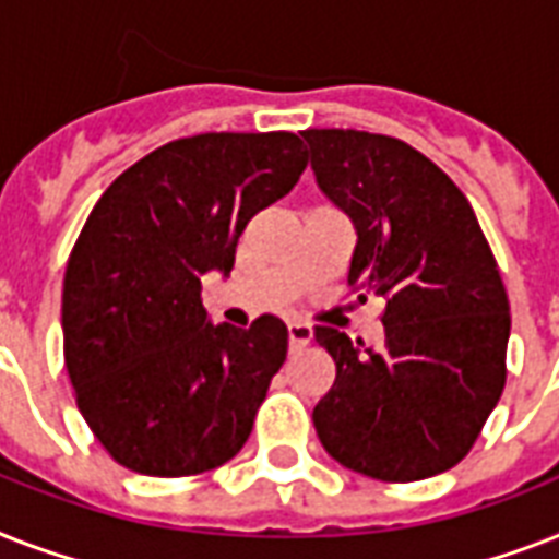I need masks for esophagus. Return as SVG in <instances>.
I'll return each instance as SVG.
<instances>
[{
  "mask_svg": "<svg viewBox=\"0 0 559 559\" xmlns=\"http://www.w3.org/2000/svg\"><path fill=\"white\" fill-rule=\"evenodd\" d=\"M287 336H289V348L298 350L305 348L307 342L313 340V328L305 322H289L287 324Z\"/></svg>",
  "mask_w": 559,
  "mask_h": 559,
  "instance_id": "obj_1",
  "label": "esophagus"
}]
</instances>
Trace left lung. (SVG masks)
Masks as SVG:
<instances>
[{
  "label": "left lung",
  "instance_id": "left-lung-1",
  "mask_svg": "<svg viewBox=\"0 0 559 559\" xmlns=\"http://www.w3.org/2000/svg\"><path fill=\"white\" fill-rule=\"evenodd\" d=\"M316 186L350 219L348 284L385 298L377 348L336 328V362L313 408L342 467L420 481L455 467L504 389L511 305L467 197L424 153L362 130H305ZM362 298V296H359Z\"/></svg>",
  "mask_w": 559,
  "mask_h": 559
}]
</instances>
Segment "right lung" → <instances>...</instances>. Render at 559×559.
I'll list each match as a JSON object with an SVG mask.
<instances>
[{
    "instance_id": "add662e5",
    "label": "right lung",
    "mask_w": 559,
    "mask_h": 559,
    "mask_svg": "<svg viewBox=\"0 0 559 559\" xmlns=\"http://www.w3.org/2000/svg\"><path fill=\"white\" fill-rule=\"evenodd\" d=\"M296 133H202L162 144L104 191L63 278L66 371L104 450L142 476L235 459L287 324H211L202 275L226 278L246 223L301 177Z\"/></svg>"
}]
</instances>
